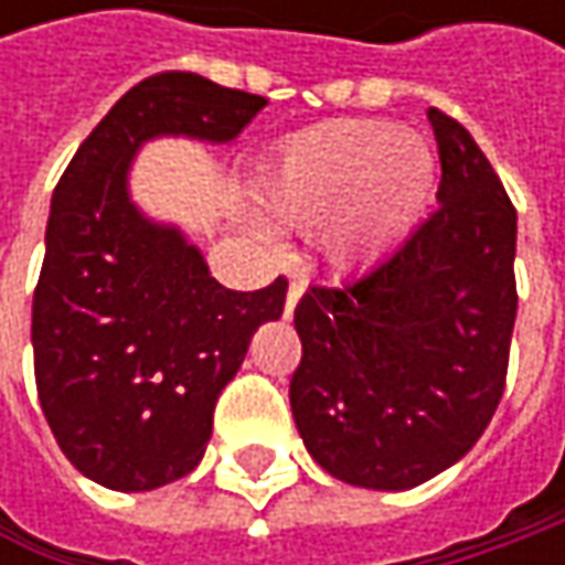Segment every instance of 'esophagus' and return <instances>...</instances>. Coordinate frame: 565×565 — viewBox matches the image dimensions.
Listing matches in <instances>:
<instances>
[{
  "instance_id": "1",
  "label": "esophagus",
  "mask_w": 565,
  "mask_h": 565,
  "mask_svg": "<svg viewBox=\"0 0 565 565\" xmlns=\"http://www.w3.org/2000/svg\"><path fill=\"white\" fill-rule=\"evenodd\" d=\"M301 292H305V282H298V279H292V282H289V292H286V317H292L295 305H298V298H301Z\"/></svg>"
}]
</instances>
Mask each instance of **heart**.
Returning a JSON list of instances; mask_svg holds the SVG:
<instances>
[{
  "mask_svg": "<svg viewBox=\"0 0 565 565\" xmlns=\"http://www.w3.org/2000/svg\"><path fill=\"white\" fill-rule=\"evenodd\" d=\"M437 153L422 135L377 119H342L279 147L254 201L282 226H311L320 254L355 270L374 264L422 216Z\"/></svg>",
  "mask_w": 565,
  "mask_h": 565,
  "instance_id": "1",
  "label": "heart"
}]
</instances>
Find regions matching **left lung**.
<instances>
[{
  "label": "left lung",
  "mask_w": 565,
  "mask_h": 565,
  "mask_svg": "<svg viewBox=\"0 0 565 565\" xmlns=\"http://www.w3.org/2000/svg\"><path fill=\"white\" fill-rule=\"evenodd\" d=\"M427 119L440 206L374 270L311 286L295 308V427L317 466L367 490L418 488L456 466L507 386L515 206L459 121Z\"/></svg>",
  "instance_id": "1"
}]
</instances>
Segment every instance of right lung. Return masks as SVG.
<instances>
[{
    "label": "right lung",
    "mask_w": 565,
    "mask_h": 565,
    "mask_svg": "<svg viewBox=\"0 0 565 565\" xmlns=\"http://www.w3.org/2000/svg\"><path fill=\"white\" fill-rule=\"evenodd\" d=\"M267 99L191 72L141 81L58 179L33 292V374L55 444L109 490H157L204 459L213 408L289 282L232 292L172 223L131 201L153 138L235 141Z\"/></svg>",
    "instance_id": "1"
}]
</instances>
